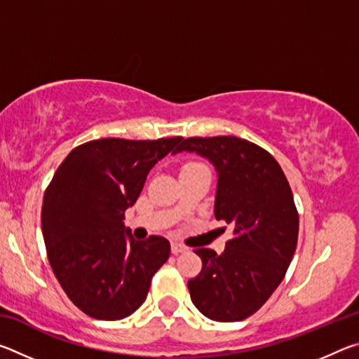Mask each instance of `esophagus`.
Segmentation results:
<instances>
[{
  "mask_svg": "<svg viewBox=\"0 0 359 359\" xmlns=\"http://www.w3.org/2000/svg\"><path fill=\"white\" fill-rule=\"evenodd\" d=\"M171 250H172V253H174V255H179V253H184V252H187L188 248H187L185 245L177 244V242H172V244H171Z\"/></svg>",
  "mask_w": 359,
  "mask_h": 359,
  "instance_id": "34e87169",
  "label": "esophagus"
}]
</instances>
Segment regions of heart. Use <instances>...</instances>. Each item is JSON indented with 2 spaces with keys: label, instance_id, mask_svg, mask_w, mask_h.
<instances>
[{
  "label": "heart",
  "instance_id": "heart-1",
  "mask_svg": "<svg viewBox=\"0 0 359 359\" xmlns=\"http://www.w3.org/2000/svg\"><path fill=\"white\" fill-rule=\"evenodd\" d=\"M188 166H199V163H188V165H185L184 168H188Z\"/></svg>",
  "mask_w": 359,
  "mask_h": 359
}]
</instances>
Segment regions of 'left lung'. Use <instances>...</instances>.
I'll use <instances>...</instances> for the list:
<instances>
[{"mask_svg": "<svg viewBox=\"0 0 359 359\" xmlns=\"http://www.w3.org/2000/svg\"><path fill=\"white\" fill-rule=\"evenodd\" d=\"M194 151L214 165V214L233 226L224 252L196 248L203 269L188 280L191 301L215 321H241L269 299L293 258L299 215L282 168L269 151L236 136L188 137L172 154Z\"/></svg>", "mask_w": 359, "mask_h": 359, "instance_id": "obj_1", "label": "left lung"}]
</instances>
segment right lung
<instances>
[{
	"mask_svg": "<svg viewBox=\"0 0 359 359\" xmlns=\"http://www.w3.org/2000/svg\"><path fill=\"white\" fill-rule=\"evenodd\" d=\"M182 139L90 141L71 150L53 174L41 212L48 263L65 293L90 317L112 321L136 312L168 261V239H133L123 218L150 169Z\"/></svg>",
	"mask_w": 359,
	"mask_h": 359,
	"instance_id": "add662e5",
	"label": "right lung"
}]
</instances>
